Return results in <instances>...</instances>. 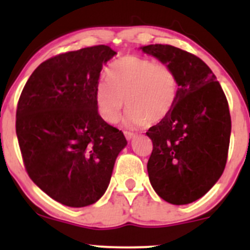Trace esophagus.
Returning <instances> with one entry per match:
<instances>
[{
	"label": "esophagus",
	"instance_id": "34e87169",
	"mask_svg": "<svg viewBox=\"0 0 250 250\" xmlns=\"http://www.w3.org/2000/svg\"><path fill=\"white\" fill-rule=\"evenodd\" d=\"M125 139H127V140H132L133 138L135 137V134H134V133L127 132V130H125Z\"/></svg>",
	"mask_w": 250,
	"mask_h": 250
}]
</instances>
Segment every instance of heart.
<instances>
[{"instance_id": "heart-1", "label": "heart", "mask_w": 250, "mask_h": 250, "mask_svg": "<svg viewBox=\"0 0 250 250\" xmlns=\"http://www.w3.org/2000/svg\"><path fill=\"white\" fill-rule=\"evenodd\" d=\"M178 89V77L170 65L125 55L111 64L107 80L98 82L95 103L100 117L107 123L117 122L127 105V123L140 127L165 120L175 104Z\"/></svg>"}]
</instances>
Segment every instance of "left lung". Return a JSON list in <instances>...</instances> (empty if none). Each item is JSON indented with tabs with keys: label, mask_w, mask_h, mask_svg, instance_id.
<instances>
[{
	"label": "left lung",
	"mask_w": 250,
	"mask_h": 250,
	"mask_svg": "<svg viewBox=\"0 0 250 250\" xmlns=\"http://www.w3.org/2000/svg\"><path fill=\"white\" fill-rule=\"evenodd\" d=\"M172 66L179 89L169 115L146 132L152 140L147 173L166 202L188 204L206 195L228 161L231 134L229 103L208 65L169 44L140 48Z\"/></svg>",
	"instance_id": "obj_1"
}]
</instances>
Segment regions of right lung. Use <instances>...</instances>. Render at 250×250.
Returning <instances> with one entry per match:
<instances>
[{
  "label": "right lung",
  "mask_w": 250,
  "mask_h": 250,
  "mask_svg": "<svg viewBox=\"0 0 250 250\" xmlns=\"http://www.w3.org/2000/svg\"><path fill=\"white\" fill-rule=\"evenodd\" d=\"M115 54L99 44L49 58L20 94L16 132L25 170L64 206L97 202L127 145L122 130L100 117L95 103L100 71Z\"/></svg>",
  "instance_id": "1"
}]
</instances>
